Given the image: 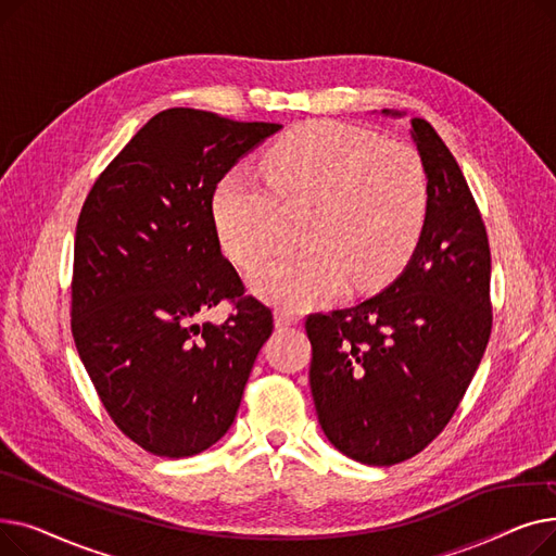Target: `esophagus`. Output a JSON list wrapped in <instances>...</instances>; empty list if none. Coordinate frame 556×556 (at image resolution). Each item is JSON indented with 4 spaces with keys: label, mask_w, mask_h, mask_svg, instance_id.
Instances as JSON below:
<instances>
[{
    "label": "esophagus",
    "mask_w": 556,
    "mask_h": 556,
    "mask_svg": "<svg viewBox=\"0 0 556 556\" xmlns=\"http://www.w3.org/2000/svg\"><path fill=\"white\" fill-rule=\"evenodd\" d=\"M300 323V315L295 311H286V308H277L275 311V325L279 329H286L290 325H298Z\"/></svg>",
    "instance_id": "esophagus-1"
}]
</instances>
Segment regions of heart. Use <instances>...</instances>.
<instances>
[{
    "instance_id": "b5f03b06",
    "label": "heart",
    "mask_w": 556,
    "mask_h": 556,
    "mask_svg": "<svg viewBox=\"0 0 556 556\" xmlns=\"http://www.w3.org/2000/svg\"><path fill=\"white\" fill-rule=\"evenodd\" d=\"M268 182L229 168L214 191L223 252L241 268L266 254L279 233V204L308 207L304 250L256 266L252 293L283 308H306L338 295L344 281L365 290L386 283L413 254L428 210L419 155L367 130L333 122L304 124L263 160Z\"/></svg>"
}]
</instances>
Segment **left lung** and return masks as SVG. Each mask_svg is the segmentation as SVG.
Wrapping results in <instances>:
<instances>
[{
  "label": "left lung",
  "instance_id": "1",
  "mask_svg": "<svg viewBox=\"0 0 556 556\" xmlns=\"http://www.w3.org/2000/svg\"><path fill=\"white\" fill-rule=\"evenodd\" d=\"M410 137L428 180L410 261L374 298L306 319L317 421L367 466L410 459L444 430L491 333V252L476 200L428 122L413 119Z\"/></svg>",
  "mask_w": 556,
  "mask_h": 556
}]
</instances>
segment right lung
<instances>
[{"label": "right lung", "instance_id": "right-lung-1", "mask_svg": "<svg viewBox=\"0 0 556 556\" xmlns=\"http://www.w3.org/2000/svg\"><path fill=\"white\" fill-rule=\"evenodd\" d=\"M281 130L170 108L146 124L87 195L74 241L72 333L110 413L135 444L191 457L229 430L273 313L220 252L212 200L223 175ZM229 299L223 326L197 323Z\"/></svg>", "mask_w": 556, "mask_h": 556}]
</instances>
